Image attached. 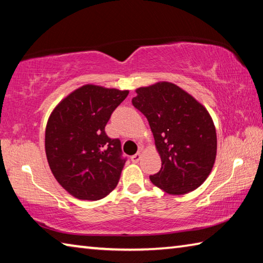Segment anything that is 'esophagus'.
I'll list each match as a JSON object with an SVG mask.
<instances>
[{
  "mask_svg": "<svg viewBox=\"0 0 263 263\" xmlns=\"http://www.w3.org/2000/svg\"><path fill=\"white\" fill-rule=\"evenodd\" d=\"M140 158H141V153L138 152V153H136L135 155H132L131 160H132V162H138V161H139V160H140Z\"/></svg>",
  "mask_w": 263,
  "mask_h": 263,
  "instance_id": "34e87169",
  "label": "esophagus"
}]
</instances>
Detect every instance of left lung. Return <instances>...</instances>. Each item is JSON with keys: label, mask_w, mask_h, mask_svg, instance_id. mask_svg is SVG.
<instances>
[{"label": "left lung", "mask_w": 263, "mask_h": 263, "mask_svg": "<svg viewBox=\"0 0 263 263\" xmlns=\"http://www.w3.org/2000/svg\"><path fill=\"white\" fill-rule=\"evenodd\" d=\"M136 109L147 118L161 169L152 183L171 195L197 189L211 173L217 153V135L208 110L171 82L137 89Z\"/></svg>", "instance_id": "obj_1"}]
</instances>
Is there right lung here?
Instances as JSON below:
<instances>
[{"label": "right lung", "mask_w": 263, "mask_h": 263, "mask_svg": "<svg viewBox=\"0 0 263 263\" xmlns=\"http://www.w3.org/2000/svg\"><path fill=\"white\" fill-rule=\"evenodd\" d=\"M127 90L87 84L62 100L48 118L45 151L57 181L79 199L99 201L117 185L126 158L105 133Z\"/></svg>", "instance_id": "obj_1"}]
</instances>
